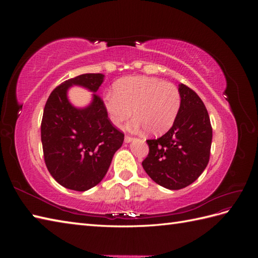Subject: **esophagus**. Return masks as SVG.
<instances>
[{
	"label": "esophagus",
	"mask_w": 258,
	"mask_h": 258,
	"mask_svg": "<svg viewBox=\"0 0 258 258\" xmlns=\"http://www.w3.org/2000/svg\"><path fill=\"white\" fill-rule=\"evenodd\" d=\"M132 140H134V138H132L131 136H126V137H124V142H126V143L131 142Z\"/></svg>",
	"instance_id": "esophagus-1"
}]
</instances>
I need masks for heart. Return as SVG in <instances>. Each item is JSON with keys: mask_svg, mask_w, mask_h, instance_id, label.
<instances>
[{"mask_svg": "<svg viewBox=\"0 0 258 258\" xmlns=\"http://www.w3.org/2000/svg\"><path fill=\"white\" fill-rule=\"evenodd\" d=\"M104 105L116 126L130 118L134 128L144 127L150 135L169 130L176 118L181 95L173 84L146 76H128L115 82L113 92L104 97Z\"/></svg>", "mask_w": 258, "mask_h": 258, "instance_id": "obj_1", "label": "heart"}]
</instances>
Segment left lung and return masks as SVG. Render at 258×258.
Returning <instances> with one entry per match:
<instances>
[{
    "mask_svg": "<svg viewBox=\"0 0 258 258\" xmlns=\"http://www.w3.org/2000/svg\"><path fill=\"white\" fill-rule=\"evenodd\" d=\"M181 106L173 126L158 139L146 140L150 147L142 161L154 182L168 189L190 185L208 166L212 126L199 96L186 85H178Z\"/></svg>",
    "mask_w": 258,
    "mask_h": 258,
    "instance_id": "left-lung-1",
    "label": "left lung"
}]
</instances>
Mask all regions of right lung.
Wrapping results in <instances>:
<instances>
[{
    "instance_id": "add662e5",
    "label": "right lung",
    "mask_w": 258,
    "mask_h": 258,
    "mask_svg": "<svg viewBox=\"0 0 258 258\" xmlns=\"http://www.w3.org/2000/svg\"><path fill=\"white\" fill-rule=\"evenodd\" d=\"M103 74L88 73L54 88L44 107L41 139L49 173L66 188L85 191L105 176L124 135L113 126L103 100L93 93L90 105L76 108L67 92L73 85L97 92Z\"/></svg>"
}]
</instances>
